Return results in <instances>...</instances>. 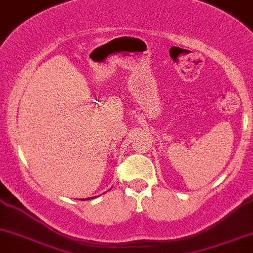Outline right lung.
<instances>
[{
	"label": "right lung",
	"mask_w": 253,
	"mask_h": 253,
	"mask_svg": "<svg viewBox=\"0 0 253 253\" xmlns=\"http://www.w3.org/2000/svg\"><path fill=\"white\" fill-rule=\"evenodd\" d=\"M90 199H92V197H89V199H83V200H90ZM81 200V199H80ZM83 200H82V201H83Z\"/></svg>",
	"instance_id": "1"
}]
</instances>
